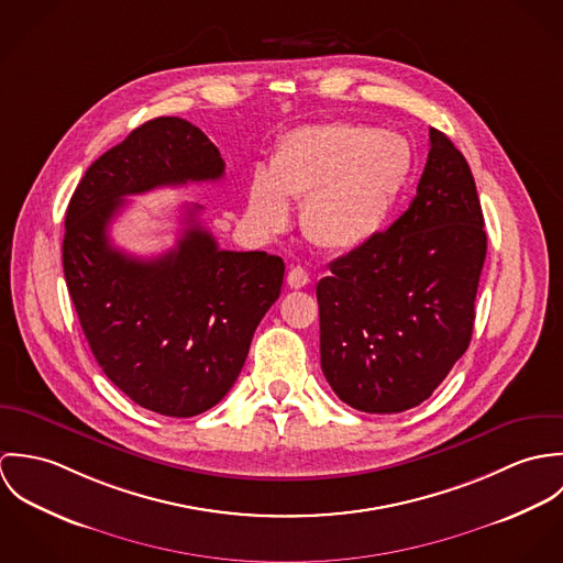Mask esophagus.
I'll return each instance as SVG.
<instances>
[{
    "instance_id": "34e87169",
    "label": "esophagus",
    "mask_w": 563,
    "mask_h": 563,
    "mask_svg": "<svg viewBox=\"0 0 563 563\" xmlns=\"http://www.w3.org/2000/svg\"><path fill=\"white\" fill-rule=\"evenodd\" d=\"M310 284V275H308V271L303 268V266H292L290 268V273H288V286L290 288H306Z\"/></svg>"
}]
</instances>
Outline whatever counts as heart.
<instances>
[{
    "mask_svg": "<svg viewBox=\"0 0 563 563\" xmlns=\"http://www.w3.org/2000/svg\"><path fill=\"white\" fill-rule=\"evenodd\" d=\"M413 170L411 145L395 132L331 121L288 132L268 170L249 184V214L266 232L290 219L288 199L306 201L303 230L329 251H353L388 225Z\"/></svg>",
    "mask_w": 563,
    "mask_h": 563,
    "instance_id": "obj_1",
    "label": "heart"
}]
</instances>
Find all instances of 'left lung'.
<instances>
[{"mask_svg":"<svg viewBox=\"0 0 563 563\" xmlns=\"http://www.w3.org/2000/svg\"><path fill=\"white\" fill-rule=\"evenodd\" d=\"M485 249L471 166L431 128L409 208L317 286L322 375L340 401L397 413L433 395L471 344Z\"/></svg>","mask_w":563,"mask_h":563,"instance_id":"left-lung-1","label":"left lung"}]
</instances>
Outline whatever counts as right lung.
<instances>
[{
    "mask_svg": "<svg viewBox=\"0 0 563 563\" xmlns=\"http://www.w3.org/2000/svg\"><path fill=\"white\" fill-rule=\"evenodd\" d=\"M223 173L199 128L158 117L92 162L67 208L63 266L90 351L121 393L162 416H197L230 393L286 266L266 251L219 249L197 221L201 206L154 260L114 249L108 225L128 195Z\"/></svg>",
    "mask_w": 563,
    "mask_h": 563,
    "instance_id": "1",
    "label": "right lung"
}]
</instances>
